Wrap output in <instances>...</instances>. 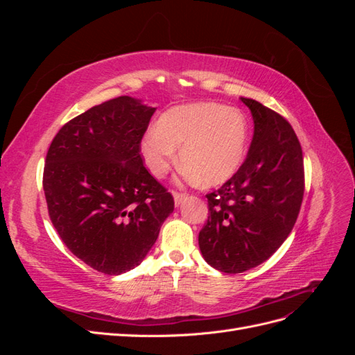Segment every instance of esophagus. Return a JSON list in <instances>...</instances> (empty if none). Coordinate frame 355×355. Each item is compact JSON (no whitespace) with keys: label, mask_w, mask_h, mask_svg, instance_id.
I'll list each match as a JSON object with an SVG mask.
<instances>
[{"label":"esophagus","mask_w":355,"mask_h":355,"mask_svg":"<svg viewBox=\"0 0 355 355\" xmlns=\"http://www.w3.org/2000/svg\"><path fill=\"white\" fill-rule=\"evenodd\" d=\"M173 198H175V206L179 207L184 200H187V194H182V192H173Z\"/></svg>","instance_id":"34e87169"}]
</instances>
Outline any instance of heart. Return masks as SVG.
<instances>
[{
	"instance_id": "1",
	"label": "heart",
	"mask_w": 355,
	"mask_h": 355,
	"mask_svg": "<svg viewBox=\"0 0 355 355\" xmlns=\"http://www.w3.org/2000/svg\"><path fill=\"white\" fill-rule=\"evenodd\" d=\"M245 118L218 103H191L170 108L146 132L141 154L151 175L163 179L179 159L182 178L206 187L222 185L241 167L247 151Z\"/></svg>"
}]
</instances>
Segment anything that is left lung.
I'll return each instance as SVG.
<instances>
[{"instance_id":"1","label":"left lung","mask_w":355,"mask_h":355,"mask_svg":"<svg viewBox=\"0 0 355 355\" xmlns=\"http://www.w3.org/2000/svg\"><path fill=\"white\" fill-rule=\"evenodd\" d=\"M254 132L244 163L207 194L209 219L198 234L206 262L240 274L271 257L292 232L304 198V155L286 118L253 99Z\"/></svg>"}]
</instances>
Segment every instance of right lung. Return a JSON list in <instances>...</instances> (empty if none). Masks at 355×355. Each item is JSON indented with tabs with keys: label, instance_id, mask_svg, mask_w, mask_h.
<instances>
[{
	"label": "right lung",
	"instance_id": "1",
	"mask_svg": "<svg viewBox=\"0 0 355 355\" xmlns=\"http://www.w3.org/2000/svg\"><path fill=\"white\" fill-rule=\"evenodd\" d=\"M154 112L120 96L72 118L49 148L42 188L53 227L78 259L103 274L141 263L175 209L141 155Z\"/></svg>",
	"mask_w": 355,
	"mask_h": 355
}]
</instances>
